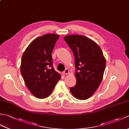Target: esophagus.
Wrapping results in <instances>:
<instances>
[{"instance_id":"esophagus-1","label":"esophagus","mask_w":129,"mask_h":129,"mask_svg":"<svg viewBox=\"0 0 129 129\" xmlns=\"http://www.w3.org/2000/svg\"><path fill=\"white\" fill-rule=\"evenodd\" d=\"M69 73V70H68V69H65L64 72H63V73H62V74L64 75H66V74H68V73Z\"/></svg>"}]
</instances>
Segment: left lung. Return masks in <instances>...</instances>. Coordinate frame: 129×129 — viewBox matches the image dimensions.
I'll use <instances>...</instances> for the list:
<instances>
[{"mask_svg": "<svg viewBox=\"0 0 129 129\" xmlns=\"http://www.w3.org/2000/svg\"><path fill=\"white\" fill-rule=\"evenodd\" d=\"M64 39L75 57L76 84L70 90L78 99H87L102 81L106 67L103 51L96 43L83 35H68Z\"/></svg>", "mask_w": 129, "mask_h": 129, "instance_id": "1", "label": "left lung"}]
</instances>
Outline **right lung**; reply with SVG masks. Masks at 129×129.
Here are the masks:
<instances>
[{
	"label": "right lung",
	"instance_id": "obj_1",
	"mask_svg": "<svg viewBox=\"0 0 129 129\" xmlns=\"http://www.w3.org/2000/svg\"><path fill=\"white\" fill-rule=\"evenodd\" d=\"M59 35L47 34L35 39L24 52L20 71L26 87L38 99L48 97L61 78L54 70L51 53Z\"/></svg>",
	"mask_w": 129,
	"mask_h": 129
}]
</instances>
